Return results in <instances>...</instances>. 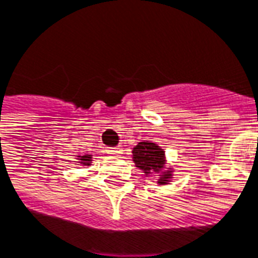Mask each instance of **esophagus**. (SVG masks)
<instances>
[{
    "label": "esophagus",
    "mask_w": 258,
    "mask_h": 258,
    "mask_svg": "<svg viewBox=\"0 0 258 258\" xmlns=\"http://www.w3.org/2000/svg\"><path fill=\"white\" fill-rule=\"evenodd\" d=\"M121 147L120 146H116V147H109V149H108V153H109V154H113V155H119L121 153Z\"/></svg>",
    "instance_id": "1"
}]
</instances>
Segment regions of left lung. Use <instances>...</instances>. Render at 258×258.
<instances>
[{
	"label": "left lung",
	"mask_w": 258,
	"mask_h": 258,
	"mask_svg": "<svg viewBox=\"0 0 258 258\" xmlns=\"http://www.w3.org/2000/svg\"><path fill=\"white\" fill-rule=\"evenodd\" d=\"M133 160L135 162V166L141 169L145 176H153V173H160V178L157 180V184L165 185L169 184V181L173 178L172 169L169 168L165 170V151L161 149L158 145L153 142L145 141L139 142L133 150Z\"/></svg>",
	"instance_id": "1"
}]
</instances>
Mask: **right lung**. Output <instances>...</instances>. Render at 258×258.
I'll list each match as a JSON object with an SVG mask.
<instances>
[{"label": "right lung", "mask_w": 258, "mask_h": 258, "mask_svg": "<svg viewBox=\"0 0 258 258\" xmlns=\"http://www.w3.org/2000/svg\"><path fill=\"white\" fill-rule=\"evenodd\" d=\"M77 157H78V164L84 165V166H89L92 164V155L90 154L77 155Z\"/></svg>", "instance_id": "1"}]
</instances>
